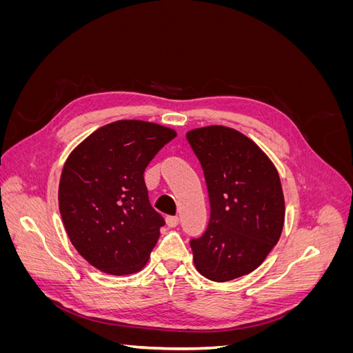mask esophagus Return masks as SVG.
Masks as SVG:
<instances>
[{"mask_svg": "<svg viewBox=\"0 0 353 353\" xmlns=\"http://www.w3.org/2000/svg\"><path fill=\"white\" fill-rule=\"evenodd\" d=\"M178 222H179L178 216H166V223H168V227H170V228L176 227Z\"/></svg>", "mask_w": 353, "mask_h": 353, "instance_id": "1", "label": "esophagus"}]
</instances>
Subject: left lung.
Listing matches in <instances>:
<instances>
[{
	"label": "left lung",
	"mask_w": 353,
	"mask_h": 353,
	"mask_svg": "<svg viewBox=\"0 0 353 353\" xmlns=\"http://www.w3.org/2000/svg\"><path fill=\"white\" fill-rule=\"evenodd\" d=\"M187 140L205 174L210 203L206 231L190 241L196 268L218 283L250 274L281 236L280 175L270 157L232 128H197Z\"/></svg>",
	"instance_id": "1"
}]
</instances>
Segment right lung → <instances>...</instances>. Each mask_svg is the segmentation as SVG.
Listing matches in <instances>:
<instances>
[{
	"label": "right lung",
	"mask_w": 353,
	"mask_h": 353,
	"mask_svg": "<svg viewBox=\"0 0 353 353\" xmlns=\"http://www.w3.org/2000/svg\"><path fill=\"white\" fill-rule=\"evenodd\" d=\"M175 137L157 123L116 121L69 154L59 185L60 215L74 249L97 270L125 275L147 263L165 219L148 200L144 170Z\"/></svg>",
	"instance_id": "right-lung-1"
}]
</instances>
